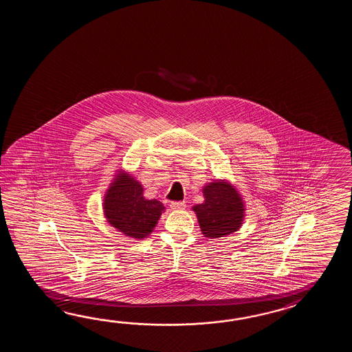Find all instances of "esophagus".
I'll return each instance as SVG.
<instances>
[{
	"label": "esophagus",
	"instance_id": "esophagus-1",
	"mask_svg": "<svg viewBox=\"0 0 352 352\" xmlns=\"http://www.w3.org/2000/svg\"><path fill=\"white\" fill-rule=\"evenodd\" d=\"M170 208L173 210H184L186 208V204L184 201H173L171 202Z\"/></svg>",
	"mask_w": 352,
	"mask_h": 352
}]
</instances>
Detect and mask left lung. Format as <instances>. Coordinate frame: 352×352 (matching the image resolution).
Masks as SVG:
<instances>
[{"mask_svg":"<svg viewBox=\"0 0 352 352\" xmlns=\"http://www.w3.org/2000/svg\"><path fill=\"white\" fill-rule=\"evenodd\" d=\"M205 201L195 205L201 232L217 239L238 232L244 220V202L236 188L225 179L209 182L202 188Z\"/></svg>","mask_w":352,"mask_h":352,"instance_id":"8db88e82","label":"left lung"}]
</instances>
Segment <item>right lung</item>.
Instances as JSON below:
<instances>
[{"label":"right lung","instance_id":"obj_1","mask_svg":"<svg viewBox=\"0 0 352 352\" xmlns=\"http://www.w3.org/2000/svg\"><path fill=\"white\" fill-rule=\"evenodd\" d=\"M103 210L107 221L118 232L135 239H143L152 232L165 206L156 199L147 200L143 196L141 182L120 171L107 190Z\"/></svg>","mask_w":352,"mask_h":352}]
</instances>
